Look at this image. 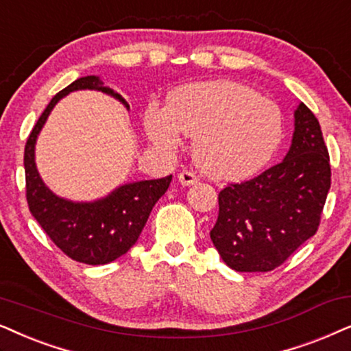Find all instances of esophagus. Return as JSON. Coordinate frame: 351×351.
Returning <instances> with one entry per match:
<instances>
[{"instance_id": "1", "label": "esophagus", "mask_w": 351, "mask_h": 351, "mask_svg": "<svg viewBox=\"0 0 351 351\" xmlns=\"http://www.w3.org/2000/svg\"><path fill=\"white\" fill-rule=\"evenodd\" d=\"M178 181L183 186H191V184H195L197 183V176L194 175L193 171H189V170H183V171H180V175H178Z\"/></svg>"}]
</instances>
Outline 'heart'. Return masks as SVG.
<instances>
[{
  "instance_id": "1",
  "label": "heart",
  "mask_w": 351,
  "mask_h": 351,
  "mask_svg": "<svg viewBox=\"0 0 351 351\" xmlns=\"http://www.w3.org/2000/svg\"><path fill=\"white\" fill-rule=\"evenodd\" d=\"M144 127L154 144L175 151L181 133L195 138L194 160L215 180H242L269 160L282 138V114L269 97L231 80L171 93L168 107L149 104Z\"/></svg>"
}]
</instances>
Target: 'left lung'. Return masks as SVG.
Returning <instances> with one entry per match:
<instances>
[{
  "label": "left lung",
  "instance_id": "left-lung-1",
  "mask_svg": "<svg viewBox=\"0 0 351 351\" xmlns=\"http://www.w3.org/2000/svg\"><path fill=\"white\" fill-rule=\"evenodd\" d=\"M329 188L328 146L319 121L302 102L286 158L219 191L210 239L230 268L273 271L316 234Z\"/></svg>",
  "mask_w": 351,
  "mask_h": 351
}]
</instances>
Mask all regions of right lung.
Returning <instances> with one entry per match:
<instances>
[{
  "label": "right lung",
  "mask_w": 351,
  "mask_h": 351,
  "mask_svg": "<svg viewBox=\"0 0 351 351\" xmlns=\"http://www.w3.org/2000/svg\"><path fill=\"white\" fill-rule=\"evenodd\" d=\"M77 90L107 93L128 107L123 97L107 88L104 82L95 75L78 78L59 91L51 99L27 139L23 152L27 204L43 231L65 255L80 263L106 265L127 254L134 245L152 207L167 193L171 175L160 180L120 186L106 199L90 204L70 202L51 193L35 167L36 136L60 97Z\"/></svg>",
  "instance_id": "add662e5"
}]
</instances>
